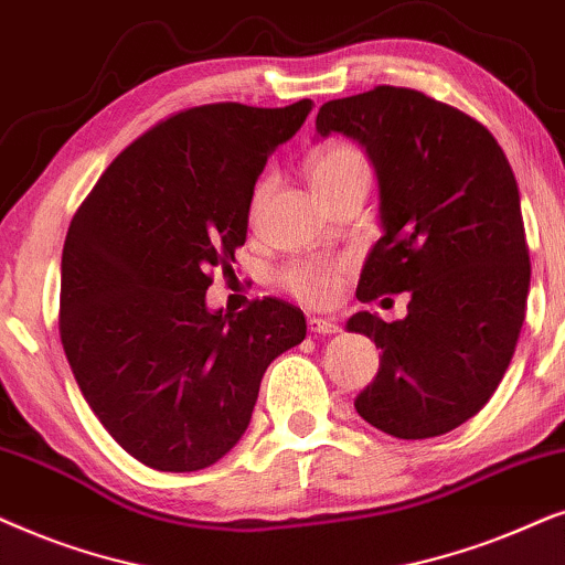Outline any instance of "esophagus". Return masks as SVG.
<instances>
[{
	"label": "esophagus",
	"instance_id": "obj_1",
	"mask_svg": "<svg viewBox=\"0 0 565 565\" xmlns=\"http://www.w3.org/2000/svg\"><path fill=\"white\" fill-rule=\"evenodd\" d=\"M307 326H310L312 333H320V335H330V333H338V330H341L338 328V322L330 318H310Z\"/></svg>",
	"mask_w": 565,
	"mask_h": 565
}]
</instances>
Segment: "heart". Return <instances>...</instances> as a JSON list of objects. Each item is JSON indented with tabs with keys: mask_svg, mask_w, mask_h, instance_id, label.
<instances>
[{
	"mask_svg": "<svg viewBox=\"0 0 565 565\" xmlns=\"http://www.w3.org/2000/svg\"><path fill=\"white\" fill-rule=\"evenodd\" d=\"M307 170H310L312 188L318 195L338 191V188L351 183L370 185V162H366V157L356 147L341 145V141H333V145H326L318 152H312L310 160H307ZM263 193H266V180L255 188V201ZM284 281L307 302H328L335 291L333 270L320 266V263H302V266L289 268Z\"/></svg>",
	"mask_w": 565,
	"mask_h": 565,
	"instance_id": "b5f03b06",
	"label": "heart"
}]
</instances>
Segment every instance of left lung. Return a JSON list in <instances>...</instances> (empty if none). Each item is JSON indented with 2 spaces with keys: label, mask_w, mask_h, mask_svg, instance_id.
<instances>
[{
  "label": "left lung",
  "mask_w": 565,
  "mask_h": 565,
  "mask_svg": "<svg viewBox=\"0 0 565 565\" xmlns=\"http://www.w3.org/2000/svg\"><path fill=\"white\" fill-rule=\"evenodd\" d=\"M315 131L359 141L377 172L382 237L356 297L411 295L403 320L361 310L345 322L382 349L353 405L397 439L452 431L491 401L527 310L530 250L507 154L476 118L390 85L326 103Z\"/></svg>",
  "instance_id": "obj_1"
}]
</instances>
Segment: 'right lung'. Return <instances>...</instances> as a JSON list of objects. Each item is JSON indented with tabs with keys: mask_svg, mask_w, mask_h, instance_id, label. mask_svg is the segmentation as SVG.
Here are the masks:
<instances>
[{
	"mask_svg": "<svg viewBox=\"0 0 565 565\" xmlns=\"http://www.w3.org/2000/svg\"><path fill=\"white\" fill-rule=\"evenodd\" d=\"M214 103L126 147L74 214L62 343L85 401L147 468L204 470L243 439L268 364L302 343L299 307L209 310L212 268L245 245L255 180L310 116Z\"/></svg>",
	"mask_w": 565,
	"mask_h": 565,
	"instance_id": "obj_1",
	"label": "right lung"
}]
</instances>
